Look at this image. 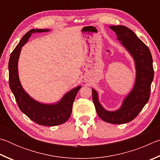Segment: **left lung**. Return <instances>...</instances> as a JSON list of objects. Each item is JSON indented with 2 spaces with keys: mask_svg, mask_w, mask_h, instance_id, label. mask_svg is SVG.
Instances as JSON below:
<instances>
[{
  "mask_svg": "<svg viewBox=\"0 0 160 160\" xmlns=\"http://www.w3.org/2000/svg\"><path fill=\"white\" fill-rule=\"evenodd\" d=\"M115 32L117 40L125 48L134 60L136 80L129 93L123 100L118 110L109 111L102 107L98 93L92 88L93 101L100 118L114 124H126L137 117L150 98V86L154 78L152 58L148 47L132 30L122 25L109 27Z\"/></svg>",
  "mask_w": 160,
  "mask_h": 160,
  "instance_id": "1",
  "label": "left lung"
}]
</instances>
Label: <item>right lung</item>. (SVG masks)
<instances>
[{
  "mask_svg": "<svg viewBox=\"0 0 160 160\" xmlns=\"http://www.w3.org/2000/svg\"><path fill=\"white\" fill-rule=\"evenodd\" d=\"M49 31V29H32L28 32L11 53L8 69L10 88L15 96L20 110L38 124L54 127L63 124L69 119L76 96L82 86H78L72 88L57 102L45 104L36 101L24 91L19 81L18 73V60L22 48L27 43L32 33L48 32Z\"/></svg>",
  "mask_w": 160,
  "mask_h": 160,
  "instance_id": "right-lung-1",
  "label": "right lung"
}]
</instances>
